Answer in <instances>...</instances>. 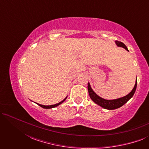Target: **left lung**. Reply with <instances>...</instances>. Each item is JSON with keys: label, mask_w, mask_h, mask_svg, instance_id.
<instances>
[{"label": "left lung", "mask_w": 149, "mask_h": 149, "mask_svg": "<svg viewBox=\"0 0 149 149\" xmlns=\"http://www.w3.org/2000/svg\"><path fill=\"white\" fill-rule=\"evenodd\" d=\"M115 42L117 46L121 47L125 49L126 50L128 51L127 47H126L125 45L122 42H119L118 41V40H116ZM128 52H129V51H128ZM136 87H137V79H136V84L134 85V87L129 94H127V95H125V96H124L123 97H120V98L115 99V100H105L104 98H102V97L98 96V95H97L96 93L93 91V89H91V87L89 83H88V85H87V89H88L89 96H90L91 99L92 100L95 104H98L99 106H100L101 107H102L105 109L114 110L122 107V106L125 104L129 100L131 97H132V96H133L134 93H135L136 91Z\"/></svg>", "instance_id": "1"}]
</instances>
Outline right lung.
<instances>
[{"instance_id": "right-lung-1", "label": "right lung", "mask_w": 149, "mask_h": 149, "mask_svg": "<svg viewBox=\"0 0 149 149\" xmlns=\"http://www.w3.org/2000/svg\"><path fill=\"white\" fill-rule=\"evenodd\" d=\"M66 98H65V99L63 100H62V102H59V103H58V104H54V105H50V106H45V105L40 104H38V105H39L40 107L43 108V109H52V108H55V107H58V105H60V104H62V102H64L65 101V100L66 99Z\"/></svg>"}]
</instances>
